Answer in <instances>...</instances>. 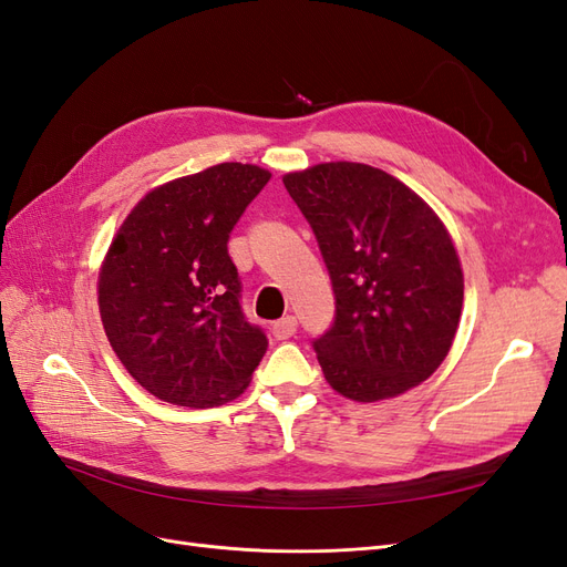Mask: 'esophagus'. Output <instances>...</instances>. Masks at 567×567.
I'll return each mask as SVG.
<instances>
[{"label":"esophagus","mask_w":567,"mask_h":567,"mask_svg":"<svg viewBox=\"0 0 567 567\" xmlns=\"http://www.w3.org/2000/svg\"><path fill=\"white\" fill-rule=\"evenodd\" d=\"M296 331H298V319H296V317H290V315L271 323V336L277 338V340H288V338H293V336H296Z\"/></svg>","instance_id":"34e87169"}]
</instances>
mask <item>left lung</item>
<instances>
[{
	"label": "left lung",
	"instance_id": "8db88e82",
	"mask_svg": "<svg viewBox=\"0 0 567 567\" xmlns=\"http://www.w3.org/2000/svg\"><path fill=\"white\" fill-rule=\"evenodd\" d=\"M329 269L336 317L312 348L326 381L379 402L425 381L458 329L463 274L437 215L379 167L323 163L284 177Z\"/></svg>",
	"mask_w": 567,
	"mask_h": 567
}]
</instances>
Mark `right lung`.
I'll list each match as a JSON object with an SVG mask.
<instances>
[{"label": "right lung", "mask_w": 567, "mask_h": 567, "mask_svg": "<svg viewBox=\"0 0 567 567\" xmlns=\"http://www.w3.org/2000/svg\"><path fill=\"white\" fill-rule=\"evenodd\" d=\"M269 173L221 163L146 194L99 274V310L132 379L179 406L225 404L250 383L269 340L241 307L229 234Z\"/></svg>", "instance_id": "obj_1"}]
</instances>
